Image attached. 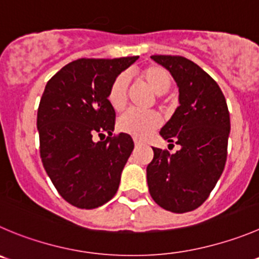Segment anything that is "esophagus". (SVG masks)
Here are the masks:
<instances>
[{"mask_svg":"<svg viewBox=\"0 0 259 259\" xmlns=\"http://www.w3.org/2000/svg\"><path fill=\"white\" fill-rule=\"evenodd\" d=\"M134 141H135V145H136V146H140V145H142V141H141V140H139V139H134Z\"/></svg>","mask_w":259,"mask_h":259,"instance_id":"esophagus-1","label":"esophagus"}]
</instances>
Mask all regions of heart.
Wrapping results in <instances>:
<instances>
[{
	"label": "heart",
	"instance_id": "b5f03b06",
	"mask_svg": "<svg viewBox=\"0 0 259 259\" xmlns=\"http://www.w3.org/2000/svg\"><path fill=\"white\" fill-rule=\"evenodd\" d=\"M140 78L154 91L161 95L170 89L171 76L168 70L161 66H149L140 73ZM128 80L124 75H119L113 80L107 99L110 107L120 112L127 103ZM160 125V117L155 112H140L130 109L123 113L118 119V128L124 134L132 135L137 139H145Z\"/></svg>",
	"mask_w": 259,
	"mask_h": 259
}]
</instances>
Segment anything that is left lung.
Returning <instances> with one entry per match:
<instances>
[{"label": "left lung", "instance_id": "obj_1", "mask_svg": "<svg viewBox=\"0 0 259 259\" xmlns=\"http://www.w3.org/2000/svg\"><path fill=\"white\" fill-rule=\"evenodd\" d=\"M171 73L179 88V107L160 136L181 150L152 147L147 184L160 207L183 213L196 210L210 196L225 168L230 114L218 82L182 56H151ZM174 146V145H173Z\"/></svg>", "mask_w": 259, "mask_h": 259}]
</instances>
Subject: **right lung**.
Listing matches in <instances>:
<instances>
[{
    "label": "right lung",
    "mask_w": 259,
    "mask_h": 259,
    "mask_svg": "<svg viewBox=\"0 0 259 259\" xmlns=\"http://www.w3.org/2000/svg\"><path fill=\"white\" fill-rule=\"evenodd\" d=\"M80 58L47 82L38 108L40 157L58 193L78 208H97L117 193L134 150L130 135L113 136L115 112L107 99L113 80L137 61ZM108 137L95 143V136Z\"/></svg>",
    "instance_id": "right-lung-1"
}]
</instances>
